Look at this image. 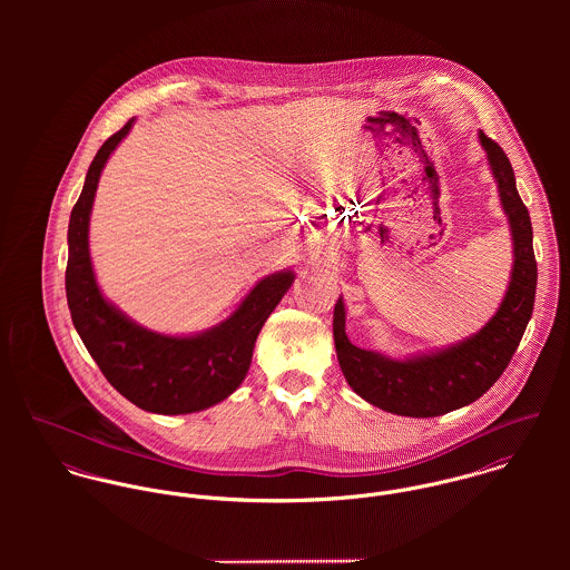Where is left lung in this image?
I'll return each mask as SVG.
<instances>
[{"mask_svg":"<svg viewBox=\"0 0 570 570\" xmlns=\"http://www.w3.org/2000/svg\"><path fill=\"white\" fill-rule=\"evenodd\" d=\"M479 140L488 154L513 242L509 287L489 323L456 344L397 360L360 348L346 337L342 296L333 309L335 353L348 386L368 404L393 414L439 416L483 397L511 362L533 314L538 265L529 210L518 195L515 175L504 151L483 131Z\"/></svg>","mask_w":570,"mask_h":570,"instance_id":"8db88e82","label":"left lung"}]
</instances>
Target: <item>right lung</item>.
<instances>
[{
	"label": "right lung",
	"instance_id": "right-lung-1",
	"mask_svg": "<svg viewBox=\"0 0 570 570\" xmlns=\"http://www.w3.org/2000/svg\"><path fill=\"white\" fill-rule=\"evenodd\" d=\"M134 122L136 118L98 149L72 208L66 269L68 305L85 348L122 397L156 414L199 412L224 402L242 386L258 331L296 274L281 269L261 278L224 323L193 335L145 328L109 303L91 267L89 217L100 173Z\"/></svg>",
	"mask_w": 570,
	"mask_h": 570
}]
</instances>
